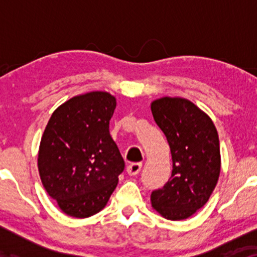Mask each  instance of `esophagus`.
<instances>
[{"mask_svg": "<svg viewBox=\"0 0 257 257\" xmlns=\"http://www.w3.org/2000/svg\"><path fill=\"white\" fill-rule=\"evenodd\" d=\"M141 167H143L141 163H132L126 168V172H128L129 175H137L141 170Z\"/></svg>", "mask_w": 257, "mask_h": 257, "instance_id": "obj_1", "label": "esophagus"}]
</instances>
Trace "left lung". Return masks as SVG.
Wrapping results in <instances>:
<instances>
[{"label": "left lung", "mask_w": 257, "mask_h": 257, "mask_svg": "<svg viewBox=\"0 0 257 257\" xmlns=\"http://www.w3.org/2000/svg\"><path fill=\"white\" fill-rule=\"evenodd\" d=\"M151 111L166 134L173 158L170 180L151 193V205L164 219H188L208 202L221 170L219 135L213 119L181 96L153 100Z\"/></svg>", "instance_id": "left-lung-1"}]
</instances>
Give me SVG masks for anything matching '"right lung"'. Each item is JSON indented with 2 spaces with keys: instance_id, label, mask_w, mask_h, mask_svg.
Wrapping results in <instances>:
<instances>
[{
  "instance_id": "1",
  "label": "right lung",
  "mask_w": 257,
  "mask_h": 257,
  "mask_svg": "<svg viewBox=\"0 0 257 257\" xmlns=\"http://www.w3.org/2000/svg\"><path fill=\"white\" fill-rule=\"evenodd\" d=\"M116 98L107 91L79 94L47 123L37 167L44 190L67 216L84 219L105 208L124 169L110 135Z\"/></svg>"
}]
</instances>
